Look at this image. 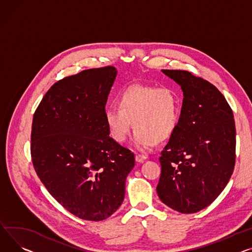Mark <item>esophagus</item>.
Instances as JSON below:
<instances>
[{
    "label": "esophagus",
    "mask_w": 252,
    "mask_h": 252,
    "mask_svg": "<svg viewBox=\"0 0 252 252\" xmlns=\"http://www.w3.org/2000/svg\"><path fill=\"white\" fill-rule=\"evenodd\" d=\"M146 159H147V157L144 156V155H140V154L136 155V161L139 162V163H143Z\"/></svg>",
    "instance_id": "obj_1"
}]
</instances>
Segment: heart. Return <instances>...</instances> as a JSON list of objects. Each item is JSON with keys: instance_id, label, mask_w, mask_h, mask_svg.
Returning a JSON list of instances; mask_svg holds the SVG:
<instances>
[{"instance_id": "b5f03b06", "label": "heart", "mask_w": 252, "mask_h": 252, "mask_svg": "<svg viewBox=\"0 0 252 252\" xmlns=\"http://www.w3.org/2000/svg\"><path fill=\"white\" fill-rule=\"evenodd\" d=\"M117 103L120 109L108 106L104 111L109 135L117 143L126 141L133 126L132 146L146 151L157 141L168 139L176 128L180 105L170 88L129 86L120 94Z\"/></svg>"}]
</instances>
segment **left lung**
<instances>
[{
    "label": "left lung",
    "mask_w": 252,
    "mask_h": 252,
    "mask_svg": "<svg viewBox=\"0 0 252 252\" xmlns=\"http://www.w3.org/2000/svg\"><path fill=\"white\" fill-rule=\"evenodd\" d=\"M183 92L176 128L161 152L157 193L162 203L182 213L207 208L234 170L236 130L223 94L188 71L162 70Z\"/></svg>",
    "instance_id": "1"
}]
</instances>
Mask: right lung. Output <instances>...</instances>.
<instances>
[{
    "label": "right lung",
    "mask_w": 252,
    "mask_h": 252,
    "mask_svg": "<svg viewBox=\"0 0 252 252\" xmlns=\"http://www.w3.org/2000/svg\"><path fill=\"white\" fill-rule=\"evenodd\" d=\"M116 75L114 66H105L63 78L33 116L34 169L48 192L83 220L102 221L121 207L135 166V156L109 137L104 120Z\"/></svg>",
    "instance_id": "add662e5"
}]
</instances>
